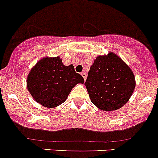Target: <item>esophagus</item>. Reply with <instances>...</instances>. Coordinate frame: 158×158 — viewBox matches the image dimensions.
Returning <instances> with one entry per match:
<instances>
[{
	"mask_svg": "<svg viewBox=\"0 0 158 158\" xmlns=\"http://www.w3.org/2000/svg\"><path fill=\"white\" fill-rule=\"evenodd\" d=\"M81 76L83 77L84 80L85 81V80H86V78H87V75H86L85 73H81Z\"/></svg>",
	"mask_w": 158,
	"mask_h": 158,
	"instance_id": "esophagus-1",
	"label": "esophagus"
}]
</instances>
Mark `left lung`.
<instances>
[{
  "instance_id": "8db88e82",
  "label": "left lung",
  "mask_w": 158,
  "mask_h": 158,
  "mask_svg": "<svg viewBox=\"0 0 158 158\" xmlns=\"http://www.w3.org/2000/svg\"><path fill=\"white\" fill-rule=\"evenodd\" d=\"M85 85L93 104L104 111L122 107L131 98L135 77L129 66L110 52L94 60Z\"/></svg>"
}]
</instances>
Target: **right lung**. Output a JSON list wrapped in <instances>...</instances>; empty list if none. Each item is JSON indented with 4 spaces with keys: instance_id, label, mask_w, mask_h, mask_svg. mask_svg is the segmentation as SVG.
Masks as SVG:
<instances>
[{
    "instance_id": "add662e5",
    "label": "right lung",
    "mask_w": 158,
    "mask_h": 158,
    "mask_svg": "<svg viewBox=\"0 0 158 158\" xmlns=\"http://www.w3.org/2000/svg\"><path fill=\"white\" fill-rule=\"evenodd\" d=\"M84 82L73 65H63L60 57H45L31 69L27 88L37 103L51 108L64 103L73 88Z\"/></svg>"
}]
</instances>
